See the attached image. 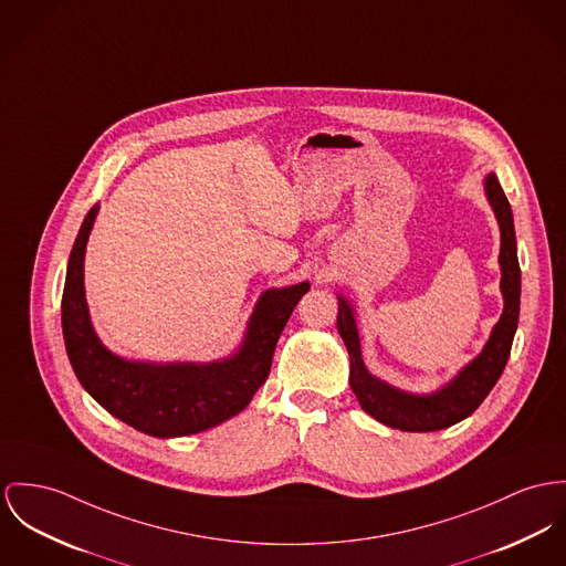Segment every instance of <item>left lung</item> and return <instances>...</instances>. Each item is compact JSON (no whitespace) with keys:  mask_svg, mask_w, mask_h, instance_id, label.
<instances>
[{"mask_svg":"<svg viewBox=\"0 0 566 566\" xmlns=\"http://www.w3.org/2000/svg\"><path fill=\"white\" fill-rule=\"evenodd\" d=\"M484 196L500 226V291L504 297V310L500 321L493 325L486 345L446 386L431 394H411L394 388L388 381H381L375 375H370L361 359L355 310L347 297L338 295L336 325L350 357V390L357 396L359 407L386 427L409 433H429L448 429L472 416L479 409L480 402L486 398V394L493 390L500 375L504 373L520 321L522 269L517 261L513 211L497 176L493 172L484 176Z\"/></svg>","mask_w":566,"mask_h":566,"instance_id":"left-lung-1","label":"left lung"}]
</instances>
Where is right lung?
I'll use <instances>...</instances> for the list:
<instances>
[{
    "instance_id": "right-lung-1",
    "label": "right lung",
    "mask_w": 566,
    "mask_h": 566,
    "mask_svg": "<svg viewBox=\"0 0 566 566\" xmlns=\"http://www.w3.org/2000/svg\"><path fill=\"white\" fill-rule=\"evenodd\" d=\"M98 205L75 239L62 295V334L84 390L114 418L153 437H182L213 429L241 413L269 377L277 338L310 282L269 289L254 305L239 348L216 361H135L105 347L90 321L84 259Z\"/></svg>"
}]
</instances>
